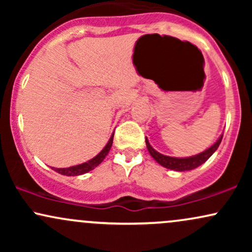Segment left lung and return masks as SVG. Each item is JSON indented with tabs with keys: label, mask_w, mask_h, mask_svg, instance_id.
<instances>
[{
	"label": "left lung",
	"mask_w": 252,
	"mask_h": 252,
	"mask_svg": "<svg viewBox=\"0 0 252 252\" xmlns=\"http://www.w3.org/2000/svg\"><path fill=\"white\" fill-rule=\"evenodd\" d=\"M222 140V135L219 136L218 140L216 141L210 148L204 150L202 153H199V154L189 156V158H173V156H167L161 154V153L156 152V150L150 146L148 138L146 137V144L147 148H148L149 154L152 155V158H154L158 163H160L161 166L164 167L167 169L176 170V172H185V170H192L199 167L200 164L206 162L207 160L211 158V155L218 149L219 144H220Z\"/></svg>",
	"instance_id": "left-lung-1"
}]
</instances>
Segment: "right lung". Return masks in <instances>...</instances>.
Listing matches in <instances>:
<instances>
[{"instance_id":"obj_1","label":"right lung","mask_w":252,"mask_h":252,"mask_svg":"<svg viewBox=\"0 0 252 252\" xmlns=\"http://www.w3.org/2000/svg\"><path fill=\"white\" fill-rule=\"evenodd\" d=\"M112 141H114V134L111 135V137H110L109 142L106 143V146L104 147L102 150H100L99 154L94 156V158H91V160L86 161V162L77 164V166L67 167V168H54V167H53V168H52V169H54V170H56V172L59 173V174L66 175V176H77V175L85 174V173L90 172V170L96 168V167L99 163H102V161L104 160V158H105V156L108 155V153L110 152V149H111Z\"/></svg>"}]
</instances>
